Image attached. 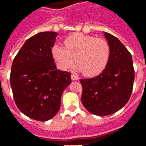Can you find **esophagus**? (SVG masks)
Wrapping results in <instances>:
<instances>
[{"instance_id": "obj_1", "label": "esophagus", "mask_w": 146, "mask_h": 146, "mask_svg": "<svg viewBox=\"0 0 146 146\" xmlns=\"http://www.w3.org/2000/svg\"><path fill=\"white\" fill-rule=\"evenodd\" d=\"M71 79L73 80H79V77L75 75V74H72L71 75Z\"/></svg>"}]
</instances>
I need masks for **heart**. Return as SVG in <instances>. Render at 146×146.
I'll return each mask as SVG.
<instances>
[{"label":"heart","instance_id":"b5f03b06","mask_svg":"<svg viewBox=\"0 0 146 146\" xmlns=\"http://www.w3.org/2000/svg\"><path fill=\"white\" fill-rule=\"evenodd\" d=\"M66 48L54 45L52 53L62 70H68L76 62L78 70L86 76H97L105 70L110 56V47L106 40L73 33L64 40Z\"/></svg>","mask_w":146,"mask_h":146}]
</instances>
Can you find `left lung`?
Returning a JSON list of instances; mask_svg holds the SVG:
<instances>
[{
    "label": "left lung",
    "mask_w": 146,
    "mask_h": 146,
    "mask_svg": "<svg viewBox=\"0 0 146 146\" xmlns=\"http://www.w3.org/2000/svg\"><path fill=\"white\" fill-rule=\"evenodd\" d=\"M110 56L102 73L90 79H81V101L90 113L108 116L123 108L131 95L135 70L131 53L116 36L105 33Z\"/></svg>",
    "instance_id": "left-lung-1"
}]
</instances>
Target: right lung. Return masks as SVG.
I'll return each instance as SVG.
<instances>
[{
	"label": "right lung",
	"instance_id": "add662e5",
	"mask_svg": "<svg viewBox=\"0 0 146 146\" xmlns=\"http://www.w3.org/2000/svg\"><path fill=\"white\" fill-rule=\"evenodd\" d=\"M58 33L41 32L25 42L15 55L10 74L12 94L22 113L31 119L46 121L59 110L63 91L71 74L56 69L52 56Z\"/></svg>",
	"mask_w": 146,
	"mask_h": 146
}]
</instances>
